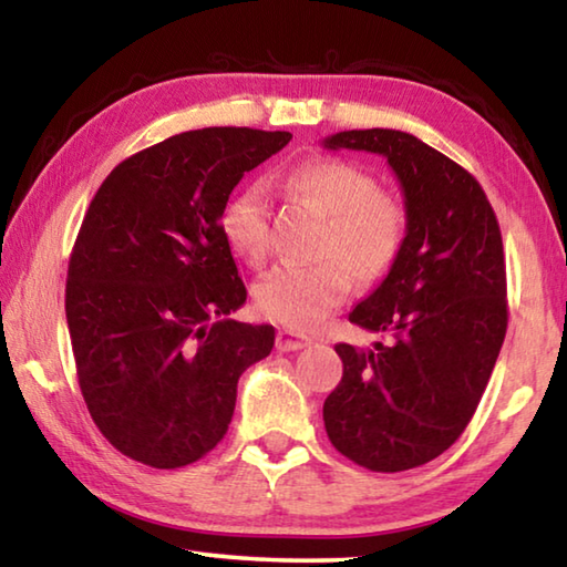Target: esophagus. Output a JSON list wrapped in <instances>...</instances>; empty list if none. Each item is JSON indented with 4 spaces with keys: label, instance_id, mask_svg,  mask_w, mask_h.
<instances>
[{
    "label": "esophagus",
    "instance_id": "esophagus-1",
    "mask_svg": "<svg viewBox=\"0 0 567 567\" xmlns=\"http://www.w3.org/2000/svg\"><path fill=\"white\" fill-rule=\"evenodd\" d=\"M310 344V340L302 338V334H297L292 330H280L277 332V350L280 352H295V350H302Z\"/></svg>",
    "mask_w": 567,
    "mask_h": 567
}]
</instances>
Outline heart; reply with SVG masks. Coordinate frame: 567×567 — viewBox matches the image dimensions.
Here are the masks:
<instances>
[{"mask_svg": "<svg viewBox=\"0 0 567 567\" xmlns=\"http://www.w3.org/2000/svg\"><path fill=\"white\" fill-rule=\"evenodd\" d=\"M287 195L328 217L315 265H277L255 287L267 318L292 330H312L348 300L352 277L375 285L392 272L408 243V209L382 192L375 175L348 159H307L285 172ZM227 245L260 265L270 245V205L260 185H247L223 209Z\"/></svg>", "mask_w": 567, "mask_h": 567, "instance_id": "heart-1", "label": "heart"}]
</instances>
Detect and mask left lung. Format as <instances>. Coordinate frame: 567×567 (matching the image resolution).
Instances as JSON below:
<instances>
[{
    "label": "left lung",
    "instance_id": "left-lung-1",
    "mask_svg": "<svg viewBox=\"0 0 567 567\" xmlns=\"http://www.w3.org/2000/svg\"><path fill=\"white\" fill-rule=\"evenodd\" d=\"M324 147L382 155L405 192L402 257L350 312L392 340L334 344L342 380L322 408L338 453L372 473H400L463 435L491 380L507 330L501 225L480 182L408 132H338Z\"/></svg>",
    "mask_w": 567,
    "mask_h": 567
}]
</instances>
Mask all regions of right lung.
I'll list each match as a JSON object with an SVG mask.
<instances>
[{
	"label": "right lung",
	"mask_w": 567,
	"mask_h": 567,
	"mask_svg": "<svg viewBox=\"0 0 567 567\" xmlns=\"http://www.w3.org/2000/svg\"><path fill=\"white\" fill-rule=\"evenodd\" d=\"M290 132L205 127L114 167L66 270L64 310L82 398L100 433L142 465L197 463L225 437L237 380L270 354L272 324L245 305L223 209Z\"/></svg>",
	"instance_id": "obj_1"
}]
</instances>
